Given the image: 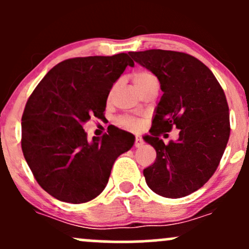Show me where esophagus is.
I'll return each instance as SVG.
<instances>
[{
	"mask_svg": "<svg viewBox=\"0 0 249 249\" xmlns=\"http://www.w3.org/2000/svg\"><path fill=\"white\" fill-rule=\"evenodd\" d=\"M142 145H144V141H142L141 137H136V141H134V146L142 147Z\"/></svg>",
	"mask_w": 249,
	"mask_h": 249,
	"instance_id": "obj_1",
	"label": "esophagus"
}]
</instances>
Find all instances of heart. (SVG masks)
Returning a JSON list of instances; mask_svg holds the SVG:
<instances>
[{
  "mask_svg": "<svg viewBox=\"0 0 249 249\" xmlns=\"http://www.w3.org/2000/svg\"><path fill=\"white\" fill-rule=\"evenodd\" d=\"M132 79L134 83V87L138 90V89L144 87L147 83L156 81V77H154L152 73L147 72V71H138V72L133 73ZM119 123H121L123 126L131 128V130H138V128L141 127V122L137 121V119L131 118V117H123V118H121V121H119Z\"/></svg>",
  "mask_w": 249,
  "mask_h": 249,
  "instance_id": "1",
  "label": "heart"
}]
</instances>
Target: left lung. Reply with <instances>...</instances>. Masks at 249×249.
I'll use <instances>...</instances> for the list:
<instances>
[{
	"label": "left lung",
	"mask_w": 249,
	"mask_h": 249,
	"mask_svg": "<svg viewBox=\"0 0 249 249\" xmlns=\"http://www.w3.org/2000/svg\"><path fill=\"white\" fill-rule=\"evenodd\" d=\"M157 76L162 93L150 136L157 152L144 170L147 186L165 198H181L204 186L218 167L230 138V112L221 85L196 57L152 49L128 53ZM172 127L179 138L166 145L159 137Z\"/></svg>",
	"instance_id": "1"
}]
</instances>
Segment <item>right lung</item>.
<instances>
[{"mask_svg":"<svg viewBox=\"0 0 249 249\" xmlns=\"http://www.w3.org/2000/svg\"><path fill=\"white\" fill-rule=\"evenodd\" d=\"M134 63L127 53L65 59L38 83L22 116V151L43 190L70 204L95 199L134 136L115 131L89 141L83 124L101 118L113 83Z\"/></svg>","mask_w":249,"mask_h":249,"instance_id":"obj_1","label":"right lung"}]
</instances>
